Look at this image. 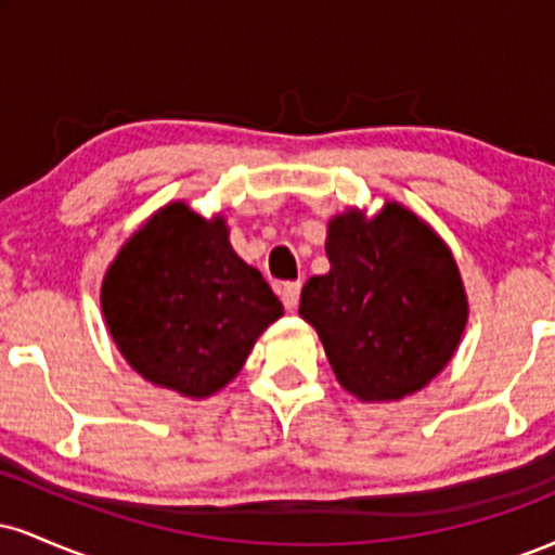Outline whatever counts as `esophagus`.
<instances>
[{"label": "esophagus", "mask_w": 555, "mask_h": 555, "mask_svg": "<svg viewBox=\"0 0 555 555\" xmlns=\"http://www.w3.org/2000/svg\"><path fill=\"white\" fill-rule=\"evenodd\" d=\"M279 297H282V302H284V308L289 310H297V305H299V282H286V284H282L279 286Z\"/></svg>", "instance_id": "34e87169"}]
</instances>
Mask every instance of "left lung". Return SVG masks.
Instances as JSON below:
<instances>
[{"instance_id":"1","label":"left lung","mask_w":555,"mask_h":555,"mask_svg":"<svg viewBox=\"0 0 555 555\" xmlns=\"http://www.w3.org/2000/svg\"><path fill=\"white\" fill-rule=\"evenodd\" d=\"M331 271L308 279L299 315L321 336L336 380L362 401H397L454 358L467 295L446 242L410 208L386 203L328 221Z\"/></svg>"}]
</instances>
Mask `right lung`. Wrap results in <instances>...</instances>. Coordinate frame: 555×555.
Returning a JSON list of instances; mask_svg holds the SVG:
<instances>
[{
	"instance_id": "right-lung-1",
	"label": "right lung",
	"mask_w": 555,
	"mask_h": 555,
	"mask_svg": "<svg viewBox=\"0 0 555 555\" xmlns=\"http://www.w3.org/2000/svg\"><path fill=\"white\" fill-rule=\"evenodd\" d=\"M101 310L145 380L193 399L224 388L284 313L260 271L232 250L227 221L180 201L125 242L101 284Z\"/></svg>"
}]
</instances>
